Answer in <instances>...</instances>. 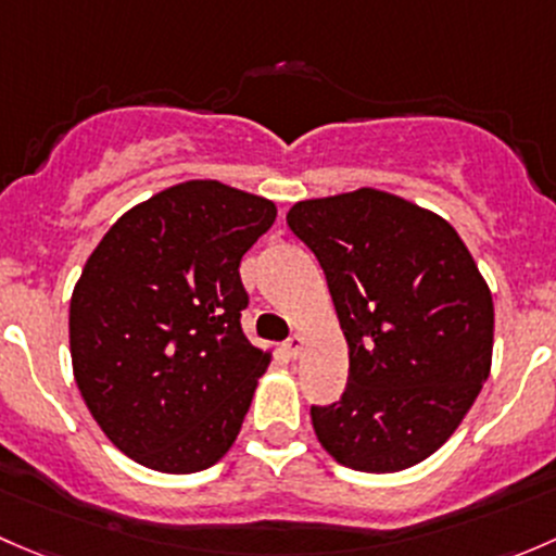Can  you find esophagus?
Returning a JSON list of instances; mask_svg holds the SVG:
<instances>
[{
	"label": "esophagus",
	"mask_w": 556,
	"mask_h": 556,
	"mask_svg": "<svg viewBox=\"0 0 556 556\" xmlns=\"http://www.w3.org/2000/svg\"><path fill=\"white\" fill-rule=\"evenodd\" d=\"M302 345H305V340H302V334H291L289 340L283 342V351L289 353L291 358H296L302 353Z\"/></svg>",
	"instance_id": "1"
}]
</instances>
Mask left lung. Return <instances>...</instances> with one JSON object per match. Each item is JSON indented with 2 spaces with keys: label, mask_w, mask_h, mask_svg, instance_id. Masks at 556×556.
Segmentation results:
<instances>
[{
  "label": "left lung",
  "mask_w": 556,
  "mask_h": 556,
  "mask_svg": "<svg viewBox=\"0 0 556 556\" xmlns=\"http://www.w3.org/2000/svg\"><path fill=\"white\" fill-rule=\"evenodd\" d=\"M286 222L348 340L345 393L311 406L320 447L366 473L426 460L490 377L495 311L471 251L442 216L371 187L300 200Z\"/></svg>",
  "instance_id": "left-lung-1"
}]
</instances>
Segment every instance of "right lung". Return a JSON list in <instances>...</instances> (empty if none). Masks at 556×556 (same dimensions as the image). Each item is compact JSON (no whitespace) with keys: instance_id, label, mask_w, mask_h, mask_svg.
<instances>
[{"instance_id":"add662e5","label":"right lung","mask_w":556,"mask_h":556,"mask_svg":"<svg viewBox=\"0 0 556 556\" xmlns=\"http://www.w3.org/2000/svg\"><path fill=\"white\" fill-rule=\"evenodd\" d=\"M276 203L222 181L168 187L119 216L74 286V380L109 442L194 473L238 439L270 353L245 340L240 260Z\"/></svg>"}]
</instances>
